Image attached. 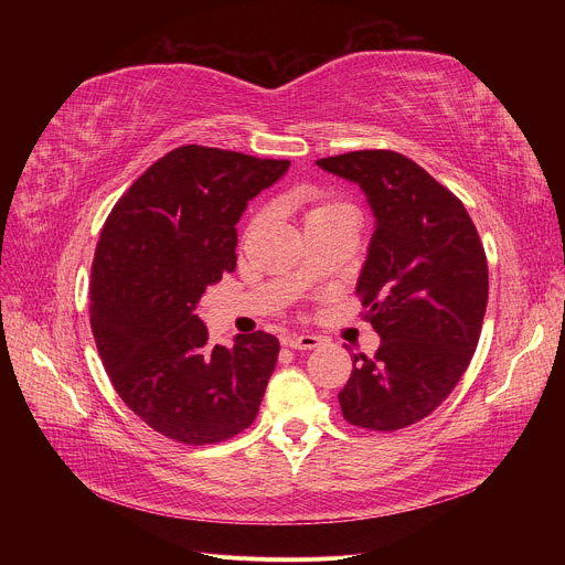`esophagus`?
Segmentation results:
<instances>
[{
	"label": "esophagus",
	"mask_w": 565,
	"mask_h": 565,
	"mask_svg": "<svg viewBox=\"0 0 565 565\" xmlns=\"http://www.w3.org/2000/svg\"><path fill=\"white\" fill-rule=\"evenodd\" d=\"M322 343L320 337L316 334H288L284 337V345L292 348V350H313Z\"/></svg>",
	"instance_id": "obj_1"
}]
</instances>
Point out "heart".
I'll use <instances>...</instances> for the list:
<instances>
[{
	"label": "heart",
	"mask_w": 565,
	"mask_h": 565,
	"mask_svg": "<svg viewBox=\"0 0 565 565\" xmlns=\"http://www.w3.org/2000/svg\"><path fill=\"white\" fill-rule=\"evenodd\" d=\"M334 205H343V203H324V205L316 207V211H322V207H334Z\"/></svg>",
	"instance_id": "1"
}]
</instances>
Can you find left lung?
<instances>
[{
    "label": "left lung",
    "instance_id": "8db88e82",
    "mask_svg": "<svg viewBox=\"0 0 565 565\" xmlns=\"http://www.w3.org/2000/svg\"><path fill=\"white\" fill-rule=\"evenodd\" d=\"M316 164L360 185L375 231L358 279L380 337L352 354L339 392L345 422L369 430L417 424L447 398L477 350L488 263L460 199L394 151H354Z\"/></svg>",
    "mask_w": 565,
    "mask_h": 565
}]
</instances>
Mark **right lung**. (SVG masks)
I'll return each instance as SVG.
<instances>
[{
    "mask_svg": "<svg viewBox=\"0 0 565 565\" xmlns=\"http://www.w3.org/2000/svg\"><path fill=\"white\" fill-rule=\"evenodd\" d=\"M288 160L181 146L148 167L109 213L92 270V330L118 396L153 430L215 444L258 414L279 341L256 332L207 343L205 286L235 270L247 203Z\"/></svg>",
    "mask_w": 565,
    "mask_h": 565,
    "instance_id": "obj_1",
    "label": "right lung"
}]
</instances>
